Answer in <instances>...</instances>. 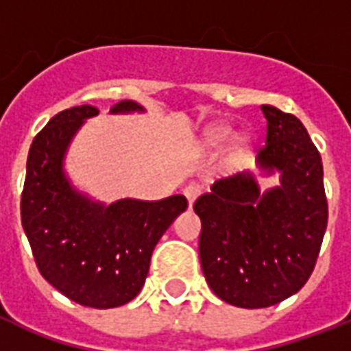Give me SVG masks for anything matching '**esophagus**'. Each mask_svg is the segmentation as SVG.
I'll return each mask as SVG.
<instances>
[{
	"label": "esophagus",
	"mask_w": 351,
	"mask_h": 351,
	"mask_svg": "<svg viewBox=\"0 0 351 351\" xmlns=\"http://www.w3.org/2000/svg\"><path fill=\"white\" fill-rule=\"evenodd\" d=\"M202 191H204V187L200 186V184H197V182H191V184H187V186L184 187V195H186L189 206H193V202L202 195Z\"/></svg>",
	"instance_id": "obj_1"
}]
</instances>
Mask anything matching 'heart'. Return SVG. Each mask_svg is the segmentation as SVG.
Segmentation results:
<instances>
[{
  "instance_id": "heart-1",
  "label": "heart",
  "mask_w": 351,
  "mask_h": 351,
  "mask_svg": "<svg viewBox=\"0 0 351 351\" xmlns=\"http://www.w3.org/2000/svg\"><path fill=\"white\" fill-rule=\"evenodd\" d=\"M228 136H230V129H228V127H213V129H209L208 134H206V143L217 147L220 143H224L226 140H228Z\"/></svg>"
}]
</instances>
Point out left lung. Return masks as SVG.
<instances>
[{
  "instance_id": "obj_1",
  "label": "left lung",
  "mask_w": 351,
  "mask_h": 351,
  "mask_svg": "<svg viewBox=\"0 0 351 351\" xmlns=\"http://www.w3.org/2000/svg\"><path fill=\"white\" fill-rule=\"evenodd\" d=\"M266 145L258 164L282 173L266 195L250 175L219 180L193 204L202 220L198 253L215 295L239 308H267L310 278L328 224L322 160L302 121L262 106Z\"/></svg>"
}]
</instances>
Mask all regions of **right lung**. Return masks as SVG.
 I'll return each mask as SVG.
<instances>
[{
    "label": "right lung",
    "instance_id": "right-lung-1",
    "mask_svg": "<svg viewBox=\"0 0 351 351\" xmlns=\"http://www.w3.org/2000/svg\"><path fill=\"white\" fill-rule=\"evenodd\" d=\"M134 109L140 107L129 100L112 106V112ZM96 112L93 106L71 107L36 134L21 191V224L41 277L67 299L107 310L140 293L154 245L186 211L187 198H127L104 208L74 193L62 173L63 153L82 121Z\"/></svg>",
    "mask_w": 351,
    "mask_h": 351
}]
</instances>
